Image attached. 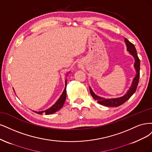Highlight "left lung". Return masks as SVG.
<instances>
[{
    "label": "left lung",
    "instance_id": "left-lung-1",
    "mask_svg": "<svg viewBox=\"0 0 152 152\" xmlns=\"http://www.w3.org/2000/svg\"><path fill=\"white\" fill-rule=\"evenodd\" d=\"M125 42L127 46V50H128L131 54L133 56L135 59L134 63V68L136 71V75L134 77V80L133 81V83L128 92L126 94L120 98H117V99H106L104 98L100 97L99 96L96 95L93 91L91 90V88L90 87V91L91 96L94 99L97 101L99 104L107 106V107H118L123 104L124 102H126L128 99H130V97L133 95L137 88V86L138 85L139 79H140V60L139 57H138L137 54L136 48L133 43H131L128 39L125 38Z\"/></svg>",
    "mask_w": 152,
    "mask_h": 152
}]
</instances>
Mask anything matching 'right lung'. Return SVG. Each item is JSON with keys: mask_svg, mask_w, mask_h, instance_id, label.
Segmentation results:
<instances>
[{"mask_svg": "<svg viewBox=\"0 0 152 152\" xmlns=\"http://www.w3.org/2000/svg\"><path fill=\"white\" fill-rule=\"evenodd\" d=\"M66 85H67V81L66 80V86H65L64 90L62 94L61 95L59 99H58V100L56 102V104L53 105H52L50 108L44 111H41V112L33 111V112H35V113H37L38 114H42L44 112L46 115H48V114L54 113V112L58 111V110H60L64 105V104L66 99Z\"/></svg>", "mask_w": 152, "mask_h": 152, "instance_id": "obj_1", "label": "right lung"}]
</instances>
